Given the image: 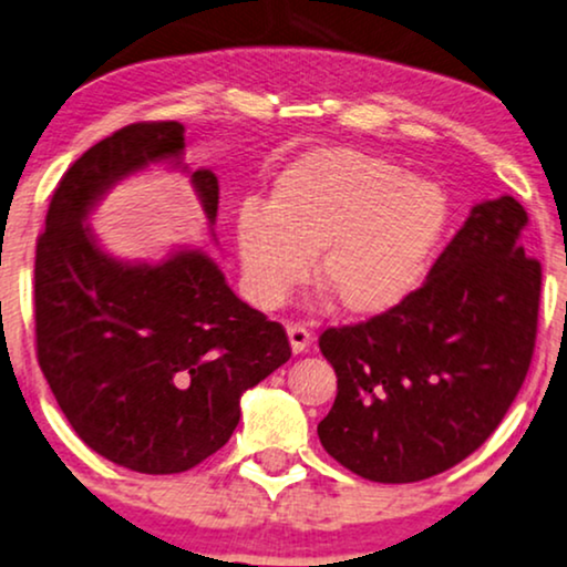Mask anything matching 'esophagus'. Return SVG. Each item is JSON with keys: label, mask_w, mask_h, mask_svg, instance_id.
<instances>
[{"label": "esophagus", "mask_w": 567, "mask_h": 567, "mask_svg": "<svg viewBox=\"0 0 567 567\" xmlns=\"http://www.w3.org/2000/svg\"><path fill=\"white\" fill-rule=\"evenodd\" d=\"M288 337H290L292 353H296V355L306 353L308 346H311V340H313L311 332H308L303 324H288Z\"/></svg>", "instance_id": "esophagus-1"}]
</instances>
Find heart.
I'll return each instance as SVG.
<instances>
[{"mask_svg": "<svg viewBox=\"0 0 567 567\" xmlns=\"http://www.w3.org/2000/svg\"><path fill=\"white\" fill-rule=\"evenodd\" d=\"M450 219L434 181L355 148H317L271 183L267 206L243 204L235 246L248 298L282 306L308 277L337 311L374 319L405 303L424 282Z\"/></svg>", "mask_w": 567, "mask_h": 567, "instance_id": "b5f03b06", "label": "heart"}]
</instances>
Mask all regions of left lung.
<instances>
[{
	"label": "left lung",
	"mask_w": 567,
	"mask_h": 567,
	"mask_svg": "<svg viewBox=\"0 0 567 567\" xmlns=\"http://www.w3.org/2000/svg\"><path fill=\"white\" fill-rule=\"evenodd\" d=\"M526 225L513 196L476 204L405 303L321 332L337 398L317 432L337 463L369 482H421L499 426L539 321L542 264L523 250Z\"/></svg>",
	"instance_id": "left-lung-1"
}]
</instances>
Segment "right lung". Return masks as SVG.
<instances>
[{"label":"right lung","instance_id":"add662e5","mask_svg":"<svg viewBox=\"0 0 567 567\" xmlns=\"http://www.w3.org/2000/svg\"><path fill=\"white\" fill-rule=\"evenodd\" d=\"M181 123H135L62 175L35 243V353L64 419L93 453L138 474H181L217 453L240 398L290 358L282 324L235 296L200 248L123 261L85 225L114 183L183 164ZM209 225L219 183L190 172Z\"/></svg>","mask_w":567,"mask_h":567}]
</instances>
